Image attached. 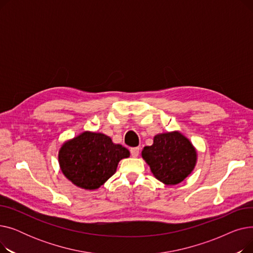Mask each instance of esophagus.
<instances>
[{"label": "esophagus", "instance_id": "34e87169", "mask_svg": "<svg viewBox=\"0 0 253 253\" xmlns=\"http://www.w3.org/2000/svg\"><path fill=\"white\" fill-rule=\"evenodd\" d=\"M130 153H131V156L133 157V158L138 157V155H139V148H132L130 150Z\"/></svg>", "mask_w": 253, "mask_h": 253}]
</instances>
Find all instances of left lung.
Returning a JSON list of instances; mask_svg holds the SVG:
<instances>
[{"label": "left lung", "mask_w": 253, "mask_h": 253, "mask_svg": "<svg viewBox=\"0 0 253 253\" xmlns=\"http://www.w3.org/2000/svg\"><path fill=\"white\" fill-rule=\"evenodd\" d=\"M153 140V144L141 152L153 175L166 185L183 181L197 164L198 153L194 144L177 130L159 133Z\"/></svg>", "instance_id": "1"}]
</instances>
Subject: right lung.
I'll return each mask as SVG.
<instances>
[{"label":"right lung","mask_w":253,"mask_h":253,"mask_svg":"<svg viewBox=\"0 0 253 253\" xmlns=\"http://www.w3.org/2000/svg\"><path fill=\"white\" fill-rule=\"evenodd\" d=\"M130 152L100 132L84 131L65 140L58 151L62 174L76 187L95 191L112 177Z\"/></svg>","instance_id":"add662e5"}]
</instances>
